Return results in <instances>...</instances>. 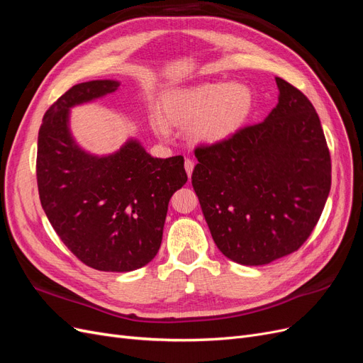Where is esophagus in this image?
I'll return each instance as SVG.
<instances>
[{
	"instance_id": "esophagus-1",
	"label": "esophagus",
	"mask_w": 363,
	"mask_h": 363,
	"mask_svg": "<svg viewBox=\"0 0 363 363\" xmlns=\"http://www.w3.org/2000/svg\"><path fill=\"white\" fill-rule=\"evenodd\" d=\"M194 167H195V163H194L192 159H186L184 160V169H186V172H188L189 177H191V174L194 171Z\"/></svg>"
}]
</instances>
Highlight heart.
<instances>
[{
	"label": "heart",
	"mask_w": 363,
	"mask_h": 363,
	"mask_svg": "<svg viewBox=\"0 0 363 363\" xmlns=\"http://www.w3.org/2000/svg\"><path fill=\"white\" fill-rule=\"evenodd\" d=\"M255 107V95L240 83H204L189 89L175 91L164 95L162 111L169 123L177 125L192 124L195 138L207 142H218L245 124ZM155 127L164 131L159 118Z\"/></svg>",
	"instance_id": "obj_1"
}]
</instances>
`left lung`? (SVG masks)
<instances>
[{
	"label": "left lung",
	"instance_id": "left-lung-1",
	"mask_svg": "<svg viewBox=\"0 0 363 363\" xmlns=\"http://www.w3.org/2000/svg\"><path fill=\"white\" fill-rule=\"evenodd\" d=\"M277 106L262 123L195 148L192 186L219 251L267 265L298 250L332 186L320 116L301 91L276 79Z\"/></svg>",
	"mask_w": 363,
	"mask_h": 363
}]
</instances>
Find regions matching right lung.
<instances>
[{
    "instance_id": "right-lung-1",
    "label": "right lung",
    "mask_w": 363,
    "mask_h": 363,
    "mask_svg": "<svg viewBox=\"0 0 363 363\" xmlns=\"http://www.w3.org/2000/svg\"><path fill=\"white\" fill-rule=\"evenodd\" d=\"M118 86L80 83L51 104L39 128L36 177L43 212L72 255L98 271L127 272L157 255L168 203L188 175L183 156L152 157L136 140L107 157L75 145L69 107Z\"/></svg>"
}]
</instances>
